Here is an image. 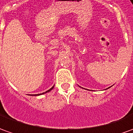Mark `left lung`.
<instances>
[{"instance_id":"obj_1","label":"left lung","mask_w":133,"mask_h":133,"mask_svg":"<svg viewBox=\"0 0 133 133\" xmlns=\"http://www.w3.org/2000/svg\"><path fill=\"white\" fill-rule=\"evenodd\" d=\"M107 89H108V88H107Z\"/></svg>"}]
</instances>
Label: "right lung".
<instances>
[{
	"instance_id": "obj_1",
	"label": "right lung",
	"mask_w": 133,
	"mask_h": 133,
	"mask_svg": "<svg viewBox=\"0 0 133 133\" xmlns=\"http://www.w3.org/2000/svg\"><path fill=\"white\" fill-rule=\"evenodd\" d=\"M54 85L53 86L52 88H51V89H49L48 90H47V91H45V93H40V94H35V95H32V96H40V95H43V94H45V93H48V92H50L51 91V90H53L54 89Z\"/></svg>"
}]
</instances>
